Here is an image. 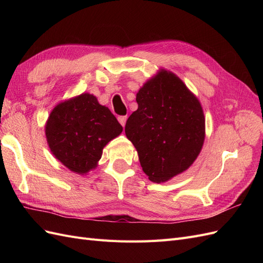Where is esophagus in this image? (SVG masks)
<instances>
[{
	"label": "esophagus",
	"instance_id": "esophagus-1",
	"mask_svg": "<svg viewBox=\"0 0 263 263\" xmlns=\"http://www.w3.org/2000/svg\"><path fill=\"white\" fill-rule=\"evenodd\" d=\"M126 121H127V116H119L118 117V122L122 124V126H125Z\"/></svg>",
	"mask_w": 263,
	"mask_h": 263
}]
</instances>
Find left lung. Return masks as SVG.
<instances>
[{"label": "left lung", "instance_id": "1", "mask_svg": "<svg viewBox=\"0 0 263 263\" xmlns=\"http://www.w3.org/2000/svg\"><path fill=\"white\" fill-rule=\"evenodd\" d=\"M138 108L125 134L136 148L150 181L165 182L189 169L205 139L200 101L179 77L161 69L136 95Z\"/></svg>", "mask_w": 263, "mask_h": 263}]
</instances>
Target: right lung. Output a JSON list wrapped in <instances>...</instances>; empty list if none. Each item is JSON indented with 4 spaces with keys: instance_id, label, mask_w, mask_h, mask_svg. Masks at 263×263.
<instances>
[{
    "instance_id": "1",
    "label": "right lung",
    "mask_w": 263,
    "mask_h": 263,
    "mask_svg": "<svg viewBox=\"0 0 263 263\" xmlns=\"http://www.w3.org/2000/svg\"><path fill=\"white\" fill-rule=\"evenodd\" d=\"M122 132L112 112L89 93L59 103L45 127L52 155L78 174L97 168L103 148Z\"/></svg>"
}]
</instances>
